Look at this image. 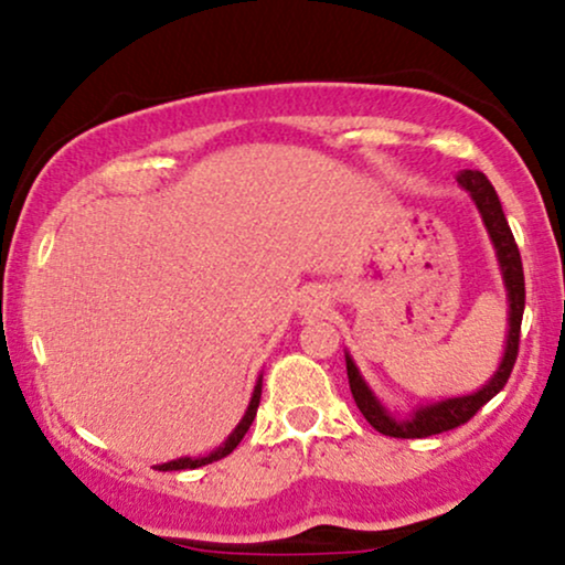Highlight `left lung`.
Segmentation results:
<instances>
[{
	"mask_svg": "<svg viewBox=\"0 0 565 565\" xmlns=\"http://www.w3.org/2000/svg\"><path fill=\"white\" fill-rule=\"evenodd\" d=\"M458 183L471 194V200L477 202L481 221L489 231V239H492L494 249H498V263L502 270V281L508 289V339H505V355H502L498 371L489 382L473 394H463V397H447L439 403L420 405L411 416L397 418L394 413L379 403L376 394L371 392V386L365 384V379L360 376L358 365L348 358V379H350V392L355 397V405L360 407L365 420L384 437H397V439H424L431 434H441L458 429L471 420L477 413L484 407L489 399L498 394L502 386L511 379V371L519 358V342H521V318H523V302H526V287H523V265L519 244L513 239V231L508 226L505 213L498 200V192L489 183V179L481 171H460Z\"/></svg>",
	"mask_w": 565,
	"mask_h": 565,
	"instance_id": "obj_1",
	"label": "left lung"
}]
</instances>
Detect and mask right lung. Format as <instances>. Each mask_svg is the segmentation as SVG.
Here are the masks:
<instances>
[{"label": "right lung", "instance_id": "right-lung-1", "mask_svg": "<svg viewBox=\"0 0 565 565\" xmlns=\"http://www.w3.org/2000/svg\"><path fill=\"white\" fill-rule=\"evenodd\" d=\"M260 392H263V376L257 379L255 392H253V399H249V407H247V413H244V418L239 420V426H236V429L228 434V439L223 441V445L217 447V450L205 455V458H179V460H171V463H162V466H154V468H160V471H183V468L207 466V463H213V460H221V458H226L228 452H234L236 445H239V441L244 439V434H247L249 426H253L255 413H257V405H260Z\"/></svg>", "mask_w": 565, "mask_h": 565}]
</instances>
